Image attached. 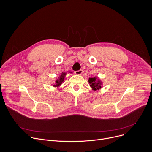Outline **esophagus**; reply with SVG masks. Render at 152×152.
I'll use <instances>...</instances> for the list:
<instances>
[{
	"label": "esophagus",
	"instance_id": "1",
	"mask_svg": "<svg viewBox=\"0 0 152 152\" xmlns=\"http://www.w3.org/2000/svg\"><path fill=\"white\" fill-rule=\"evenodd\" d=\"M75 73L77 75H80L82 73V70H79L78 71H76Z\"/></svg>",
	"mask_w": 152,
	"mask_h": 152
}]
</instances>
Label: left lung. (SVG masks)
Wrapping results in <instances>:
<instances>
[{"label":"left lung","mask_w":152,"mask_h":152,"mask_svg":"<svg viewBox=\"0 0 152 152\" xmlns=\"http://www.w3.org/2000/svg\"><path fill=\"white\" fill-rule=\"evenodd\" d=\"M88 82L90 84L91 87L94 90H99L102 88V82L98 79L97 77H90L89 78Z\"/></svg>","instance_id":"1"}]
</instances>
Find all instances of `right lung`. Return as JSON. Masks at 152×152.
Wrapping results in <instances>:
<instances>
[{"label": "right lung", "instance_id": "obj_1", "mask_svg": "<svg viewBox=\"0 0 152 152\" xmlns=\"http://www.w3.org/2000/svg\"><path fill=\"white\" fill-rule=\"evenodd\" d=\"M70 73H72V72H70ZM66 73H62V74L60 75L59 78L55 81V83L53 86H55V87H56H56H58V86H59L62 84V83L63 82V81L64 80V77H65V76H66Z\"/></svg>", "mask_w": 152, "mask_h": 152}]
</instances>
